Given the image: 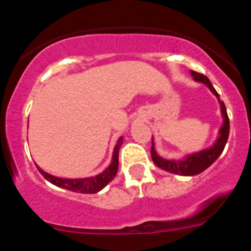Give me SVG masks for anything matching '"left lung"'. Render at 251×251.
I'll use <instances>...</instances> for the list:
<instances>
[{
  "instance_id": "left-lung-1",
  "label": "left lung",
  "mask_w": 251,
  "mask_h": 251,
  "mask_svg": "<svg viewBox=\"0 0 251 251\" xmlns=\"http://www.w3.org/2000/svg\"><path fill=\"white\" fill-rule=\"evenodd\" d=\"M191 76L194 77V80L197 83L203 84L210 89V92L215 95L220 104L221 117H223V124H221L220 129H219V136H217L216 141L212 143L210 147L203 148V150L199 151V152H192L185 154L182 158L175 159V158H163L157 153L156 147H154V141L152 137V148H151V156H152V161L154 162V165L159 167L161 170H165L171 174L179 175V176H196V175L201 174L206 168L216 161L220 154L223 153L224 148H225L226 142L229 138L230 132V122L229 117H227V112H226V106L224 101L221 100L217 92L212 86L211 81L208 80V77L202 74H199L196 72H191Z\"/></svg>"
}]
</instances>
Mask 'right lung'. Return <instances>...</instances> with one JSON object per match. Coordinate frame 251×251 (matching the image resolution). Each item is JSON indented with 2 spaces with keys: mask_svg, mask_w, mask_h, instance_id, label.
Returning <instances> with one entry per match:
<instances>
[{
  "mask_svg": "<svg viewBox=\"0 0 251 251\" xmlns=\"http://www.w3.org/2000/svg\"><path fill=\"white\" fill-rule=\"evenodd\" d=\"M122 143H123V137H121L117 141V145H115L114 150H113L110 165L101 174L97 175V176L85 177V178H63V177L52 176V175L48 174L44 170H41L39 166H36V167L40 174L43 175L49 182L57 186V187L65 188V190H69V191L79 192V194H97L100 190H103L114 178L117 172H118V153Z\"/></svg>",
  "mask_w": 251,
  "mask_h": 251,
  "instance_id": "1",
  "label": "right lung"
}]
</instances>
